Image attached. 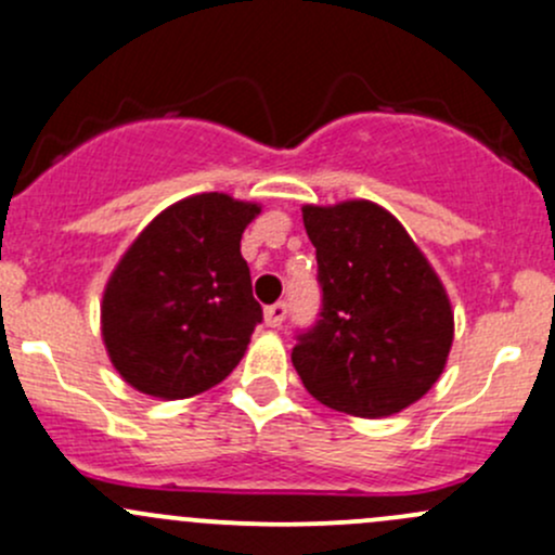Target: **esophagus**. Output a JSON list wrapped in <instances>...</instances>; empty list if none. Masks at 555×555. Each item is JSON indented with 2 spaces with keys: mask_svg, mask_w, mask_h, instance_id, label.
<instances>
[{
  "mask_svg": "<svg viewBox=\"0 0 555 555\" xmlns=\"http://www.w3.org/2000/svg\"><path fill=\"white\" fill-rule=\"evenodd\" d=\"M284 319H287V302L279 300L273 306L266 308V324L268 326H282Z\"/></svg>",
  "mask_w": 555,
  "mask_h": 555,
  "instance_id": "1",
  "label": "esophagus"
}]
</instances>
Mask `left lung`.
Segmentation results:
<instances>
[{"mask_svg": "<svg viewBox=\"0 0 555 555\" xmlns=\"http://www.w3.org/2000/svg\"><path fill=\"white\" fill-rule=\"evenodd\" d=\"M317 247L319 319L297 330L293 364L308 393L356 417L396 415L439 380L452 308L404 225L372 202L302 207Z\"/></svg>", "mask_w": 555, "mask_h": 555, "instance_id": "obj_1", "label": "left lung"}]
</instances>
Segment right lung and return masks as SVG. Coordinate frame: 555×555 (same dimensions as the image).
I'll return each instance as SVG.
<instances>
[{
    "instance_id": "add662e5",
    "label": "right lung",
    "mask_w": 555,
    "mask_h": 555,
    "mask_svg": "<svg viewBox=\"0 0 555 555\" xmlns=\"http://www.w3.org/2000/svg\"><path fill=\"white\" fill-rule=\"evenodd\" d=\"M260 212L225 194L167 207L135 238L103 295V340L140 393L189 399L223 383L262 322L242 233Z\"/></svg>"
}]
</instances>
